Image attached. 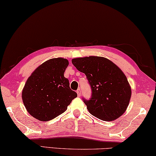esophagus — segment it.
I'll list each match as a JSON object with an SVG mask.
<instances>
[{"label":"esophagus","instance_id":"obj_1","mask_svg":"<svg viewBox=\"0 0 156 156\" xmlns=\"http://www.w3.org/2000/svg\"><path fill=\"white\" fill-rule=\"evenodd\" d=\"M76 93H77V94L78 96H80L81 95V91H80V89H78V90L76 91Z\"/></svg>","mask_w":156,"mask_h":156}]
</instances>
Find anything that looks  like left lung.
<instances>
[{"mask_svg":"<svg viewBox=\"0 0 156 156\" xmlns=\"http://www.w3.org/2000/svg\"><path fill=\"white\" fill-rule=\"evenodd\" d=\"M72 64L85 73L91 88V98L85 100L89 112L103 121H113L126 112L131 97V87L121 69L103 57L72 59Z\"/></svg>","mask_w":156,"mask_h":156,"instance_id":"obj_1","label":"left lung"}]
</instances>
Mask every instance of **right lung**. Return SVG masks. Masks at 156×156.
I'll return each instance as SVG.
<instances>
[{"label":"right lung","mask_w":156,"mask_h":156,"mask_svg":"<svg viewBox=\"0 0 156 156\" xmlns=\"http://www.w3.org/2000/svg\"><path fill=\"white\" fill-rule=\"evenodd\" d=\"M69 65L65 58H53L44 62L26 80L22 90V100L31 116L48 122L67 109L77 94L69 87L64 76Z\"/></svg>","instance_id":"right-lung-1"}]
</instances>
